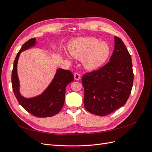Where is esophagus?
<instances>
[{"label":"esophagus","mask_w":152,"mask_h":152,"mask_svg":"<svg viewBox=\"0 0 152 152\" xmlns=\"http://www.w3.org/2000/svg\"><path fill=\"white\" fill-rule=\"evenodd\" d=\"M74 79L76 80H79L80 79V75L79 73H74Z\"/></svg>","instance_id":"34e87169"}]
</instances>
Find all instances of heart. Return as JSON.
<instances>
[{
  "instance_id": "1",
  "label": "heart",
  "mask_w": 152,
  "mask_h": 152,
  "mask_svg": "<svg viewBox=\"0 0 152 152\" xmlns=\"http://www.w3.org/2000/svg\"><path fill=\"white\" fill-rule=\"evenodd\" d=\"M72 56L77 59H83L84 66L89 70H96L108 59L110 48L104 42H99L95 37H84L72 40L68 45Z\"/></svg>"
}]
</instances>
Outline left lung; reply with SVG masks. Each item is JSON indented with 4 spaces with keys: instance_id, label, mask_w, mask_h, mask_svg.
I'll list each match as a JSON object with an SVG mask.
<instances>
[{
    "instance_id": "left-lung-1",
    "label": "left lung",
    "mask_w": 152,
    "mask_h": 152,
    "mask_svg": "<svg viewBox=\"0 0 152 152\" xmlns=\"http://www.w3.org/2000/svg\"><path fill=\"white\" fill-rule=\"evenodd\" d=\"M133 79L131 55L121 39L115 36V49L110 61L82 77L86 109L105 116L123 107L131 93Z\"/></svg>"
}]
</instances>
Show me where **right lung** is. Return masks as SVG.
Segmentation results:
<instances>
[{
  "label": "right lung",
  "mask_w": 152,
  "mask_h": 152,
  "mask_svg": "<svg viewBox=\"0 0 152 152\" xmlns=\"http://www.w3.org/2000/svg\"><path fill=\"white\" fill-rule=\"evenodd\" d=\"M36 39L28 40L21 47L14 61L12 71V90L20 105L30 114L40 118L54 116L61 111L65 103V89L66 86L73 82L74 77L71 71L59 68L53 80L48 88L39 96L26 98L20 93V82L17 73V64L20 53L34 46Z\"/></svg>",
  "instance_id": "right-lung-1"
}]
</instances>
